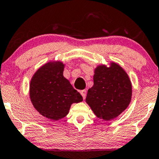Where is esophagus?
<instances>
[{
	"instance_id": "obj_1",
	"label": "esophagus",
	"mask_w": 159,
	"mask_h": 159,
	"mask_svg": "<svg viewBox=\"0 0 159 159\" xmlns=\"http://www.w3.org/2000/svg\"><path fill=\"white\" fill-rule=\"evenodd\" d=\"M80 93H81V95L82 96V97H83V98L84 99L86 97V94H87V91H86L85 90H82L80 91Z\"/></svg>"
}]
</instances>
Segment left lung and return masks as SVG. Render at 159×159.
Here are the masks:
<instances>
[{"label":"left lung","mask_w":159,"mask_h":159,"mask_svg":"<svg viewBox=\"0 0 159 159\" xmlns=\"http://www.w3.org/2000/svg\"><path fill=\"white\" fill-rule=\"evenodd\" d=\"M93 82L85 100L98 117L112 120L127 108L131 98V84L120 66L112 63L109 68H96Z\"/></svg>","instance_id":"obj_1"}]
</instances>
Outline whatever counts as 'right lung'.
I'll use <instances>...</instances> for the list:
<instances>
[{
    "mask_svg": "<svg viewBox=\"0 0 159 159\" xmlns=\"http://www.w3.org/2000/svg\"><path fill=\"white\" fill-rule=\"evenodd\" d=\"M63 68L61 62L47 63L35 73L30 81L32 104L41 115L51 120L64 117L73 103L83 100L63 77Z\"/></svg>",
    "mask_w": 159,
    "mask_h": 159,
    "instance_id": "add662e5",
    "label": "right lung"
}]
</instances>
